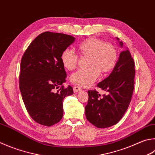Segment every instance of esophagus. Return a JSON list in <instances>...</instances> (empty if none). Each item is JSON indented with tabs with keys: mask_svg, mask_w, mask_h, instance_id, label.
<instances>
[{
	"mask_svg": "<svg viewBox=\"0 0 155 155\" xmlns=\"http://www.w3.org/2000/svg\"><path fill=\"white\" fill-rule=\"evenodd\" d=\"M73 90H74V93H77L78 91H81V90H82V88H81L80 87H78V86H74L73 87Z\"/></svg>",
	"mask_w": 155,
	"mask_h": 155,
	"instance_id": "esophagus-1",
	"label": "esophagus"
}]
</instances>
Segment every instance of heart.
Wrapping results in <instances>:
<instances>
[{"instance_id":"1","label":"heart","mask_w":155,"mask_h":155,"mask_svg":"<svg viewBox=\"0 0 155 155\" xmlns=\"http://www.w3.org/2000/svg\"><path fill=\"white\" fill-rule=\"evenodd\" d=\"M81 55L89 56L88 66L80 69L70 76V81L75 85L89 87L100 76V71L110 72L116 65L117 52L110 44L97 38H89L77 46ZM61 61L66 69L72 70L77 66L78 57L72 50L66 49L61 54Z\"/></svg>"}]
</instances>
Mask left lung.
<instances>
[{
	"instance_id": "1",
	"label": "left lung",
	"mask_w": 155,
	"mask_h": 155,
	"mask_svg": "<svg viewBox=\"0 0 155 155\" xmlns=\"http://www.w3.org/2000/svg\"><path fill=\"white\" fill-rule=\"evenodd\" d=\"M116 38L123 47V42ZM134 68V59L127 48L120 53L110 74L97 84V86L108 92V95L101 97L95 90H89L85 115L91 124L98 128H106L117 124L122 119L133 94Z\"/></svg>"
}]
</instances>
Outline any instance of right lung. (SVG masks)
<instances>
[{"instance_id":"right-lung-1","label":"right lung","mask_w":155,"mask_h":155,"mask_svg":"<svg viewBox=\"0 0 155 155\" xmlns=\"http://www.w3.org/2000/svg\"><path fill=\"white\" fill-rule=\"evenodd\" d=\"M73 36L45 32L30 44L21 60L19 89L30 116L42 125L51 126L63 117V100L73 94L64 88L66 72L61 54L74 41Z\"/></svg>"}]
</instances>
